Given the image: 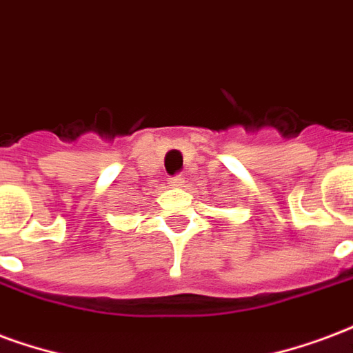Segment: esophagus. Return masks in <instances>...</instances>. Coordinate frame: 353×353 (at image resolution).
Segmentation results:
<instances>
[{
  "label": "esophagus",
  "instance_id": "34e87169",
  "mask_svg": "<svg viewBox=\"0 0 353 353\" xmlns=\"http://www.w3.org/2000/svg\"><path fill=\"white\" fill-rule=\"evenodd\" d=\"M170 187H174V189H177V187H183L185 179L181 176H176V177H170L168 179Z\"/></svg>",
  "mask_w": 353,
  "mask_h": 353
}]
</instances>
